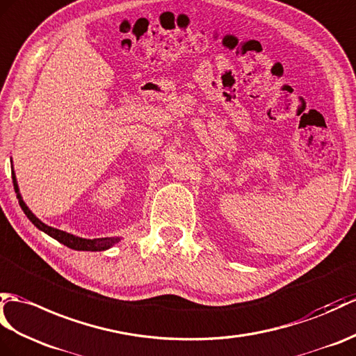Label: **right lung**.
I'll return each mask as SVG.
<instances>
[{
    "instance_id": "1",
    "label": "right lung",
    "mask_w": 356,
    "mask_h": 356,
    "mask_svg": "<svg viewBox=\"0 0 356 356\" xmlns=\"http://www.w3.org/2000/svg\"><path fill=\"white\" fill-rule=\"evenodd\" d=\"M12 179H13V186H15V193H16V197H18V202H19V206L21 209L24 211V213H26L27 218L35 225L39 230H42V232H45L47 235H49L51 238L57 239L60 244L70 247V249L72 250H85V252H103V250H107L111 249V247L113 244H117L120 241V238H94V239H86V238H80V236H76L72 234H68V232H63V230H59V229H54L51 226H47L45 222L40 221L35 213H33L29 206L24 203L22 197H21V193H19V188H18V181H16V176H15V171L12 170Z\"/></svg>"
}]
</instances>
